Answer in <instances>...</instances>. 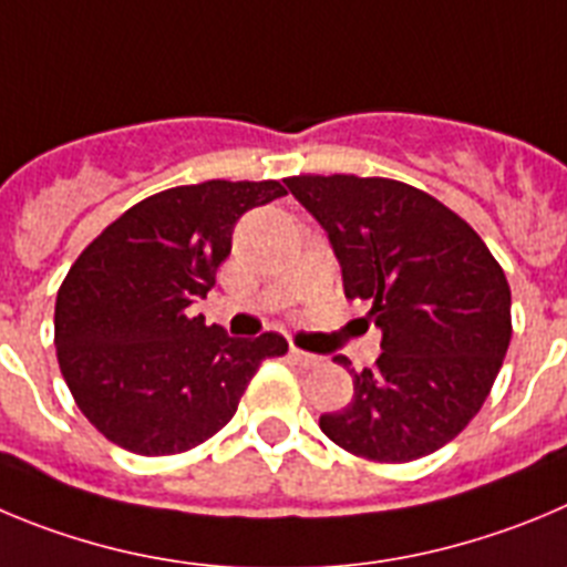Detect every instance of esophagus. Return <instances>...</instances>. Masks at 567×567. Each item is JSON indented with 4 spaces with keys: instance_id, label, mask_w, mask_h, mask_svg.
<instances>
[{
    "instance_id": "obj_1",
    "label": "esophagus",
    "mask_w": 567,
    "mask_h": 567,
    "mask_svg": "<svg viewBox=\"0 0 567 567\" xmlns=\"http://www.w3.org/2000/svg\"><path fill=\"white\" fill-rule=\"evenodd\" d=\"M290 359H293L299 367H319L321 364L319 355L305 353V350H299V347H290Z\"/></svg>"
}]
</instances>
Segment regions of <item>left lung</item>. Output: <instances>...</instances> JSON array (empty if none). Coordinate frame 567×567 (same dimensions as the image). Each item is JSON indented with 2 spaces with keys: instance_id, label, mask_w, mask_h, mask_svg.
<instances>
[{
  "instance_id": "8db88e82",
  "label": "left lung",
  "mask_w": 567,
  "mask_h": 567,
  "mask_svg": "<svg viewBox=\"0 0 567 567\" xmlns=\"http://www.w3.org/2000/svg\"><path fill=\"white\" fill-rule=\"evenodd\" d=\"M285 183L328 231L344 296L372 302L381 328V355L350 370L353 401L321 415V432L367 461L432 455L481 412L506 359V274L477 231L421 188L355 175Z\"/></svg>"
}]
</instances>
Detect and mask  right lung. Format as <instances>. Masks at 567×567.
I'll use <instances>...</instances> for the list:
<instances>
[{"label":"right lung","mask_w":567,"mask_h":567,"mask_svg":"<svg viewBox=\"0 0 567 567\" xmlns=\"http://www.w3.org/2000/svg\"><path fill=\"white\" fill-rule=\"evenodd\" d=\"M277 181H206L135 203L81 251L55 296V353L84 417L135 455H177L226 426L279 333L234 339L192 316L248 208Z\"/></svg>","instance_id":"add662e5"}]
</instances>
